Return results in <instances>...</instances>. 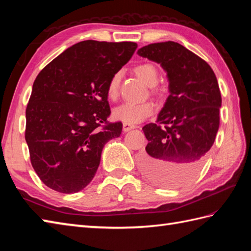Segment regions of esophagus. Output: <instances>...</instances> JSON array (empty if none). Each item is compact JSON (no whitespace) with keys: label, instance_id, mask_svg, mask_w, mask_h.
<instances>
[{"label":"esophagus","instance_id":"esophagus-1","mask_svg":"<svg viewBox=\"0 0 251 251\" xmlns=\"http://www.w3.org/2000/svg\"><path fill=\"white\" fill-rule=\"evenodd\" d=\"M135 128H136L135 125H129V124H126V123H124V124H123V130H124L125 132L126 131H129L131 129H135Z\"/></svg>","mask_w":251,"mask_h":251}]
</instances>
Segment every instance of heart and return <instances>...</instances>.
Masks as SVG:
<instances>
[{"mask_svg":"<svg viewBox=\"0 0 251 251\" xmlns=\"http://www.w3.org/2000/svg\"><path fill=\"white\" fill-rule=\"evenodd\" d=\"M134 72L141 81L148 86H154L158 81V70L153 63H140L134 68ZM120 73H115L112 75L106 87V95L112 100L119 97L120 94ZM155 106L152 102H142V103H132L126 102L117 106L113 110L114 120L120 121L129 125H136L138 123L145 121L149 116H151Z\"/></svg>","mask_w":251,"mask_h":251,"instance_id":"obj_1","label":"heart"}]
</instances>
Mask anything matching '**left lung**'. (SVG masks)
I'll list each match as a JSON object with an SVG mask.
<instances>
[{
  "mask_svg": "<svg viewBox=\"0 0 251 251\" xmlns=\"http://www.w3.org/2000/svg\"><path fill=\"white\" fill-rule=\"evenodd\" d=\"M138 55L167 72L170 95L156 123L143 126L148 139L140 156L152 182L177 188L195 178L216 139L221 93L208 63L173 41L143 46Z\"/></svg>",
  "mask_w": 251,
  "mask_h": 251,
  "instance_id": "left-lung-1",
  "label": "left lung"
}]
</instances>
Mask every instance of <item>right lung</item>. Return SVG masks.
Returning a JSON list of instances; mask_svg holds the SVG:
<instances>
[{"instance_id": "1", "label": "right lung", "mask_w": 251, "mask_h": 251, "mask_svg": "<svg viewBox=\"0 0 251 251\" xmlns=\"http://www.w3.org/2000/svg\"><path fill=\"white\" fill-rule=\"evenodd\" d=\"M137 46L83 41L37 74L25 109V138L32 167L49 188L76 193L95 177L104 145L123 128L121 122L106 120V87Z\"/></svg>"}]
</instances>
